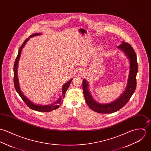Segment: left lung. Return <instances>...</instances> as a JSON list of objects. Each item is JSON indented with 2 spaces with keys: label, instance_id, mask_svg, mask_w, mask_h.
<instances>
[{
  "label": "left lung",
  "instance_id": "8db88e82",
  "mask_svg": "<svg viewBox=\"0 0 151 151\" xmlns=\"http://www.w3.org/2000/svg\"><path fill=\"white\" fill-rule=\"evenodd\" d=\"M118 48L123 51L128 57L130 63V70L126 89L117 100L107 104H101L96 102L93 99L87 89L88 83L87 81L85 79L83 80V92L86 102L91 109L100 114H111L122 108L130 99L136 88V76L138 71L136 54L132 46L124 42H123L118 46Z\"/></svg>",
  "mask_w": 151,
  "mask_h": 151
}]
</instances>
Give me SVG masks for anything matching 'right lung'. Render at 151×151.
<instances>
[{
	"mask_svg": "<svg viewBox=\"0 0 151 151\" xmlns=\"http://www.w3.org/2000/svg\"><path fill=\"white\" fill-rule=\"evenodd\" d=\"M41 35V34H34L32 35H31L28 38H27L22 43V45L21 46V47H19V49L18 50V55H17L15 63H14V87L15 88L17 91L18 94H19V96L21 97V98L22 99V100L24 101V102L26 104V105L31 109L35 110V111H37L39 112H50L52 110L56 109L58 108H59V106H60V104L61 102H63V99L65 97V93L67 90L68 88L69 87L70 84L71 83L72 79L70 80L69 82H68L67 83L65 84L63 87V96L62 97L59 99V100L57 101L55 103H54V104L52 105H45V106H42V105H35L34 103H32L31 101L29 100L28 99H27L24 95L22 93V92L21 91V90L19 88V86L18 84V78H17V65H18V60L19 59L20 57V54L21 52V50L22 49V48L24 47V45H25V43H27V42H28V40H29V39L32 36H37V35Z\"/></svg>",
	"mask_w": 151,
	"mask_h": 151,
	"instance_id": "right-lung-1",
	"label": "right lung"
}]
</instances>
